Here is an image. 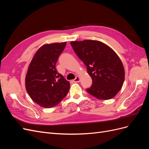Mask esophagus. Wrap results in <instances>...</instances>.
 I'll list each match as a JSON object with an SVG mask.
<instances>
[{
  "instance_id": "34e87169",
  "label": "esophagus",
  "mask_w": 149,
  "mask_h": 149,
  "mask_svg": "<svg viewBox=\"0 0 149 149\" xmlns=\"http://www.w3.org/2000/svg\"><path fill=\"white\" fill-rule=\"evenodd\" d=\"M73 81H74V83H79V82L80 81V78H79V76H76V78H75V79L73 80Z\"/></svg>"
}]
</instances>
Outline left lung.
I'll use <instances>...</instances> for the list:
<instances>
[{
    "instance_id": "left-lung-1",
    "label": "left lung",
    "mask_w": 149,
    "mask_h": 149,
    "mask_svg": "<svg viewBox=\"0 0 149 149\" xmlns=\"http://www.w3.org/2000/svg\"><path fill=\"white\" fill-rule=\"evenodd\" d=\"M70 44L92 78V85L86 91L99 100L114 97L123 86L125 77L123 63L118 55L96 40L74 41Z\"/></svg>"
}]
</instances>
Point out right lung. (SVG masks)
<instances>
[{
	"label": "right lung",
	"mask_w": 149,
	"mask_h": 149,
	"mask_svg": "<svg viewBox=\"0 0 149 149\" xmlns=\"http://www.w3.org/2000/svg\"><path fill=\"white\" fill-rule=\"evenodd\" d=\"M66 42L47 44L36 52L25 78L26 91L35 103L45 108L56 106L67 95L70 83L56 69Z\"/></svg>",
	"instance_id": "right-lung-1"
}]
</instances>
